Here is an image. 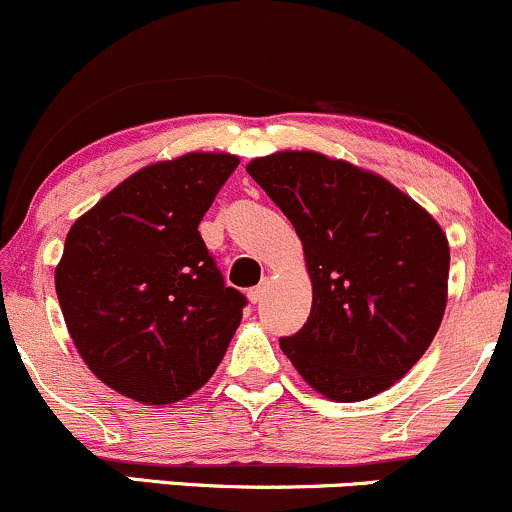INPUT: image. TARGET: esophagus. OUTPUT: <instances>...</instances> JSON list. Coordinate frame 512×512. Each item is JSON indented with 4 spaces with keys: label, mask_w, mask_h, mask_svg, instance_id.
Masks as SVG:
<instances>
[{
    "label": "esophagus",
    "mask_w": 512,
    "mask_h": 512,
    "mask_svg": "<svg viewBox=\"0 0 512 512\" xmlns=\"http://www.w3.org/2000/svg\"><path fill=\"white\" fill-rule=\"evenodd\" d=\"M265 291H267V282H262V284L252 286V289L247 291V299H250L252 303H260V301H262V296H265Z\"/></svg>",
    "instance_id": "obj_1"
}]
</instances>
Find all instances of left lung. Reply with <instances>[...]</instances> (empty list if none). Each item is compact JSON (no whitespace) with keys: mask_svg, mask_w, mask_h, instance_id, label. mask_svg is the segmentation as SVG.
<instances>
[{"mask_svg":"<svg viewBox=\"0 0 512 512\" xmlns=\"http://www.w3.org/2000/svg\"><path fill=\"white\" fill-rule=\"evenodd\" d=\"M247 174L299 233L313 306L284 355L323 396L372 398L425 355L447 306L449 245L379 174L320 153L257 157Z\"/></svg>","mask_w":512,"mask_h":512,"instance_id":"8db88e82","label":"left lung"}]
</instances>
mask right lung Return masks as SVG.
Instances as JSON below:
<instances>
[{"label": "right lung", "mask_w": 512, "mask_h": 512, "mask_svg": "<svg viewBox=\"0 0 512 512\" xmlns=\"http://www.w3.org/2000/svg\"><path fill=\"white\" fill-rule=\"evenodd\" d=\"M238 157L189 153L121 182L77 218L55 291L87 367L128 398L165 406L206 384L247 299L223 282L199 223Z\"/></svg>", "instance_id": "1"}]
</instances>
